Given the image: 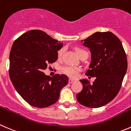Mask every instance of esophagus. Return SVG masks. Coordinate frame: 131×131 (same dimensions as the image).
Here are the masks:
<instances>
[{"label":"esophagus","instance_id":"34e87169","mask_svg":"<svg viewBox=\"0 0 131 131\" xmlns=\"http://www.w3.org/2000/svg\"><path fill=\"white\" fill-rule=\"evenodd\" d=\"M75 81H76V80H73V79H69V83H72L74 82Z\"/></svg>","mask_w":131,"mask_h":131}]
</instances>
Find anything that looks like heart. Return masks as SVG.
Listing matches in <instances>:
<instances>
[{
	"mask_svg": "<svg viewBox=\"0 0 131 131\" xmlns=\"http://www.w3.org/2000/svg\"><path fill=\"white\" fill-rule=\"evenodd\" d=\"M64 51H65V49L63 48L58 51L57 55L59 59H61L62 57ZM76 52H77L78 55L80 58L83 54L85 53H87L85 50L81 48H78L77 50H76ZM62 71L63 73L65 74L67 76H69V77L76 78L78 75V72L80 71V68H78L77 67H73V66H64V67H63L62 68Z\"/></svg>",
	"mask_w": 131,
	"mask_h": 131,
	"instance_id": "obj_1",
	"label": "heart"
}]
</instances>
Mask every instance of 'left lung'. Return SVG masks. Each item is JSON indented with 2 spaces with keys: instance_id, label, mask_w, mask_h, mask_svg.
<instances>
[{
  "instance_id": "8db88e82",
  "label": "left lung",
  "mask_w": 131,
  "mask_h": 131,
  "mask_svg": "<svg viewBox=\"0 0 131 131\" xmlns=\"http://www.w3.org/2000/svg\"><path fill=\"white\" fill-rule=\"evenodd\" d=\"M89 48L91 62L85 74L95 77L92 84L80 80L83 90L76 95L78 101L92 108L110 103L118 93L127 69V60L120 40L111 32H97L84 39Z\"/></svg>"
}]
</instances>
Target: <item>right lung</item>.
I'll use <instances>...</instances> for the list:
<instances>
[{
    "instance_id": "add662e5",
    "label": "right lung",
    "mask_w": 131,
    "mask_h": 131,
    "mask_svg": "<svg viewBox=\"0 0 131 131\" xmlns=\"http://www.w3.org/2000/svg\"><path fill=\"white\" fill-rule=\"evenodd\" d=\"M62 43L40 30H31L15 41L9 55V74L20 96L30 105L46 108L55 104L68 83L65 74L53 77L42 72L58 59Z\"/></svg>"
}]
</instances>
